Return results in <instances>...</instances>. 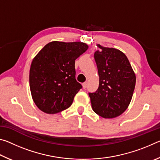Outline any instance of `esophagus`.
<instances>
[{"label":"esophagus","instance_id":"obj_1","mask_svg":"<svg viewBox=\"0 0 160 160\" xmlns=\"http://www.w3.org/2000/svg\"><path fill=\"white\" fill-rule=\"evenodd\" d=\"M87 85H88V82H84V83L82 84V87H83V88H84V89H85V88H87Z\"/></svg>","mask_w":160,"mask_h":160}]
</instances>
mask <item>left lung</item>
<instances>
[{"label":"left lung","mask_w":160,"mask_h":160,"mask_svg":"<svg viewBox=\"0 0 160 160\" xmlns=\"http://www.w3.org/2000/svg\"><path fill=\"white\" fill-rule=\"evenodd\" d=\"M94 53L99 88L89 93L92 107L97 114L105 118L117 117L127 109L133 94L135 72L128 58L116 48L103 47Z\"/></svg>","instance_id":"1"}]
</instances>
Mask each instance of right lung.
I'll use <instances>...</instances> for the list:
<instances>
[{"instance_id":"1","label":"right lung","mask_w":160,"mask_h":160,"mask_svg":"<svg viewBox=\"0 0 160 160\" xmlns=\"http://www.w3.org/2000/svg\"><path fill=\"white\" fill-rule=\"evenodd\" d=\"M83 42H51L37 53L29 70L32 99L39 109L56 113L71 106L82 88L75 79V60L88 50Z\"/></svg>"}]
</instances>
